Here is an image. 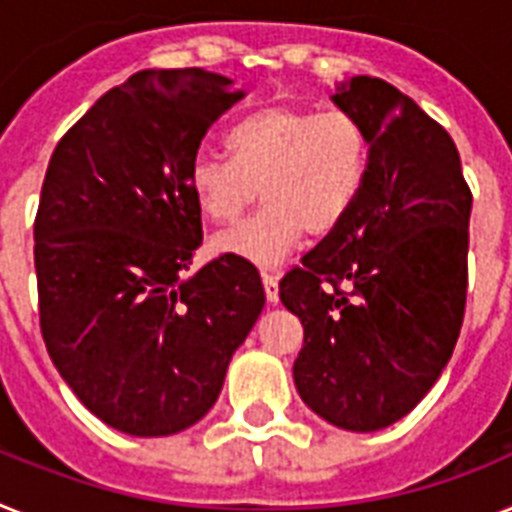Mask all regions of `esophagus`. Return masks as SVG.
<instances>
[{"label":"esophagus","mask_w":512,"mask_h":512,"mask_svg":"<svg viewBox=\"0 0 512 512\" xmlns=\"http://www.w3.org/2000/svg\"><path fill=\"white\" fill-rule=\"evenodd\" d=\"M261 282H264V293H266V301L277 303L280 301V285H277V277L272 272H261Z\"/></svg>","instance_id":"obj_1"}]
</instances>
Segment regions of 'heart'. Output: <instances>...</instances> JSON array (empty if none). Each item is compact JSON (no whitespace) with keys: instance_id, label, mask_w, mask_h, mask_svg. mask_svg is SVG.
Returning a JSON list of instances; mask_svg holds the SVG:
<instances>
[{"instance_id":"1","label":"heart","mask_w":512,"mask_h":512,"mask_svg":"<svg viewBox=\"0 0 512 512\" xmlns=\"http://www.w3.org/2000/svg\"><path fill=\"white\" fill-rule=\"evenodd\" d=\"M230 156L198 154L188 185L198 211L225 225L264 196L253 217L219 232L211 248L248 264L274 266L303 240L335 232L369 175V133L348 112L272 104L227 133Z\"/></svg>"}]
</instances>
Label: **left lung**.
I'll list each match as a JSON object with an SVG mask.
<instances>
[{"label": "left lung", "mask_w": 512, "mask_h": 512, "mask_svg": "<svg viewBox=\"0 0 512 512\" xmlns=\"http://www.w3.org/2000/svg\"><path fill=\"white\" fill-rule=\"evenodd\" d=\"M332 101L369 133V175L348 219L287 272L280 301L303 324L293 379L345 432L411 413L453 356L468 287L471 190L447 130L369 75Z\"/></svg>", "instance_id": "1"}]
</instances>
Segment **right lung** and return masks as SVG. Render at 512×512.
Returning a JSON list of instances; mask_svg holds the SVG:
<instances>
[{
    "mask_svg": "<svg viewBox=\"0 0 512 512\" xmlns=\"http://www.w3.org/2000/svg\"><path fill=\"white\" fill-rule=\"evenodd\" d=\"M243 96L201 67L141 70L49 159L33 225L41 335L59 377L117 432L170 437L201 421L264 308L248 261L190 274L204 238L190 162Z\"/></svg>",
    "mask_w": 512,
    "mask_h": 512,
    "instance_id": "add662e5",
    "label": "right lung"
}]
</instances>
